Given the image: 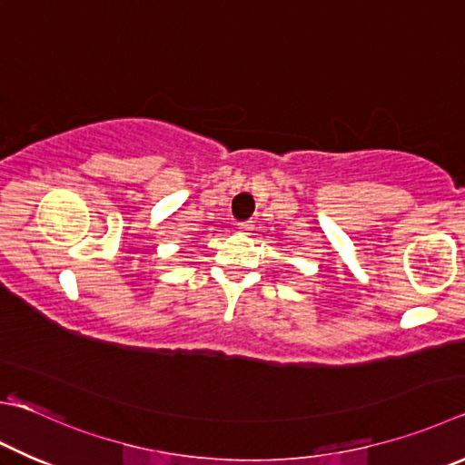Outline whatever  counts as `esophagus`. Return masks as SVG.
<instances>
[{"mask_svg": "<svg viewBox=\"0 0 465 465\" xmlns=\"http://www.w3.org/2000/svg\"><path fill=\"white\" fill-rule=\"evenodd\" d=\"M252 227H254V222H242V223L238 225V230H240L242 233H250Z\"/></svg>", "mask_w": 465, "mask_h": 465, "instance_id": "34e87169", "label": "esophagus"}]
</instances>
